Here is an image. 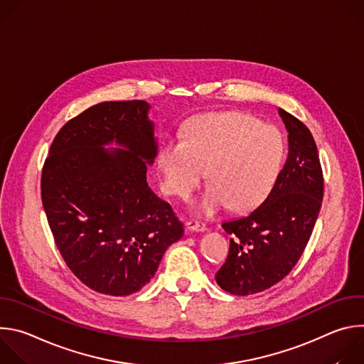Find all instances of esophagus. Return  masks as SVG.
<instances>
[{
    "label": "esophagus",
    "mask_w": 364,
    "mask_h": 364,
    "mask_svg": "<svg viewBox=\"0 0 364 364\" xmlns=\"http://www.w3.org/2000/svg\"><path fill=\"white\" fill-rule=\"evenodd\" d=\"M186 226L188 230H193V232H204L207 229L204 223H200L197 220H187Z\"/></svg>",
    "instance_id": "1"
}]
</instances>
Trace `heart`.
I'll list each match as a JSON object with an SVG mask.
<instances>
[{
	"label": "heart",
	"mask_w": 364,
	"mask_h": 364,
	"mask_svg": "<svg viewBox=\"0 0 364 364\" xmlns=\"http://www.w3.org/2000/svg\"><path fill=\"white\" fill-rule=\"evenodd\" d=\"M287 142L282 132L246 112H212L193 118L183 139H166L159 167L166 193L187 198L204 170L210 183L196 203L197 212L212 215L229 205L247 212L272 191L282 170Z\"/></svg>",
	"instance_id": "obj_1"
}]
</instances>
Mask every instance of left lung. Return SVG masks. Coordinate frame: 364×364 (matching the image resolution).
<instances>
[{
	"label": "left lung",
	"instance_id": "obj_1",
	"mask_svg": "<svg viewBox=\"0 0 364 364\" xmlns=\"http://www.w3.org/2000/svg\"><path fill=\"white\" fill-rule=\"evenodd\" d=\"M288 129V157L265 201L245 218L225 222L232 235L226 262L216 274L233 295L262 292L296 265L314 230L324 194V177L313 134L279 109Z\"/></svg>",
	"mask_w": 364,
	"mask_h": 364
}]
</instances>
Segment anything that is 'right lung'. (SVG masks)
I'll list each match as a JSON object with an SVG mask.
<instances>
[{"instance_id":"obj_1","label":"right lung","mask_w":364,"mask_h":364,"mask_svg":"<svg viewBox=\"0 0 364 364\" xmlns=\"http://www.w3.org/2000/svg\"><path fill=\"white\" fill-rule=\"evenodd\" d=\"M148 109L145 100L90 107L62 127L41 171V201L62 257L105 295L139 291L184 233L146 183V164L157 155ZM111 141L124 148H102Z\"/></svg>"}]
</instances>
